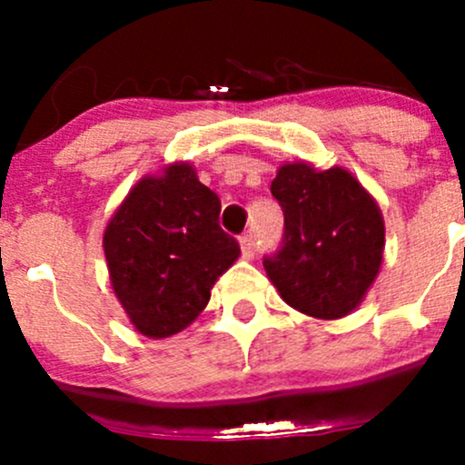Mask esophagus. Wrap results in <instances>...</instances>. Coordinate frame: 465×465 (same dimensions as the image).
<instances>
[{
    "label": "esophagus",
    "mask_w": 465,
    "mask_h": 465,
    "mask_svg": "<svg viewBox=\"0 0 465 465\" xmlns=\"http://www.w3.org/2000/svg\"><path fill=\"white\" fill-rule=\"evenodd\" d=\"M241 250L245 256H254V236L252 233H242L241 236Z\"/></svg>",
    "instance_id": "1"
}]
</instances>
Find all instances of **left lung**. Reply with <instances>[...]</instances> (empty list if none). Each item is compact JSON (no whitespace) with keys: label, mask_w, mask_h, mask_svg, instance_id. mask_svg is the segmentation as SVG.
I'll list each match as a JSON object with an SVG mask.
<instances>
[{"label":"left lung","mask_w":465,"mask_h":465,"mask_svg":"<svg viewBox=\"0 0 465 465\" xmlns=\"http://www.w3.org/2000/svg\"><path fill=\"white\" fill-rule=\"evenodd\" d=\"M283 209V241L262 256L285 303L320 320L349 315L376 281L384 223L376 200L344 168L285 163L270 186Z\"/></svg>","instance_id":"1"}]
</instances>
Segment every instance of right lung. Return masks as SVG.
<instances>
[{
	"label": "right lung",
	"mask_w": 465,
	"mask_h": 465,
	"mask_svg": "<svg viewBox=\"0 0 465 465\" xmlns=\"http://www.w3.org/2000/svg\"><path fill=\"white\" fill-rule=\"evenodd\" d=\"M220 198L189 163L143 177L103 236L112 288L142 335L168 337L209 303L241 245L218 223Z\"/></svg>",
	"instance_id": "right-lung-1"
}]
</instances>
